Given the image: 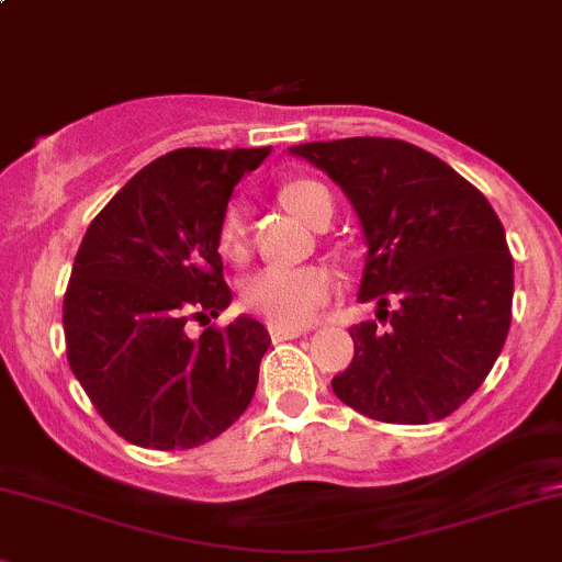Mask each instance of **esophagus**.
Masks as SVG:
<instances>
[{
	"mask_svg": "<svg viewBox=\"0 0 562 562\" xmlns=\"http://www.w3.org/2000/svg\"><path fill=\"white\" fill-rule=\"evenodd\" d=\"M268 329H270V338H273L276 344H281V340H294L305 333L303 327H286V324H270Z\"/></svg>",
	"mask_w": 562,
	"mask_h": 562,
	"instance_id": "1",
	"label": "esophagus"
}]
</instances>
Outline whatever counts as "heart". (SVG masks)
Returning <instances> with one entry per match:
<instances>
[{"label":"heart","mask_w":562,"mask_h":562,"mask_svg":"<svg viewBox=\"0 0 562 562\" xmlns=\"http://www.w3.org/2000/svg\"><path fill=\"white\" fill-rule=\"evenodd\" d=\"M283 202L314 224L324 216L333 213V194L327 187L316 181H294L283 189ZM218 251L224 257L238 259L246 254L248 246V227L246 213L238 202L227 205L218 222ZM335 294V279L327 268L322 265H305V268H268L254 270L243 281V305L262 319L273 324H286V327H300L319 316V311L329 303Z\"/></svg>","instance_id":"b5f03b06"}]
</instances>
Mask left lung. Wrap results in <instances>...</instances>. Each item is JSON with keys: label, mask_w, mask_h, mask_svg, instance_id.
Segmentation results:
<instances>
[{"label": "left lung", "mask_w": 562, "mask_h": 562, "mask_svg": "<svg viewBox=\"0 0 562 562\" xmlns=\"http://www.w3.org/2000/svg\"><path fill=\"white\" fill-rule=\"evenodd\" d=\"M289 154L327 172L360 218L368 254L355 360L333 379L338 401L392 425L460 408L493 370L512 324L514 259L487 196L447 161L392 137L303 143ZM396 305L389 311V303Z\"/></svg>", "instance_id": "1"}]
</instances>
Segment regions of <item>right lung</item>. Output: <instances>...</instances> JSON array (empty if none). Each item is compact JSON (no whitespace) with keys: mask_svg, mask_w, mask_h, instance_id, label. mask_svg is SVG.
<instances>
[{"mask_svg":"<svg viewBox=\"0 0 562 562\" xmlns=\"http://www.w3.org/2000/svg\"><path fill=\"white\" fill-rule=\"evenodd\" d=\"M273 148H178L143 167L89 224L65 294L75 379L130 443L159 452L222 436L251 403L265 324L187 333L233 303L218 222Z\"/></svg>","mask_w":562,"mask_h":562,"instance_id":"1","label":"right lung"}]
</instances>
